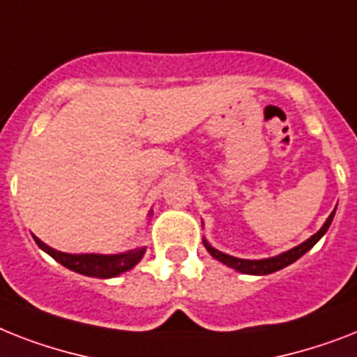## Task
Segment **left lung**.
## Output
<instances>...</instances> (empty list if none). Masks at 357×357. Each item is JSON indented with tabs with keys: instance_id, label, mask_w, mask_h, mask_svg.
I'll use <instances>...</instances> for the list:
<instances>
[{
	"instance_id": "left-lung-1",
	"label": "left lung",
	"mask_w": 357,
	"mask_h": 357,
	"mask_svg": "<svg viewBox=\"0 0 357 357\" xmlns=\"http://www.w3.org/2000/svg\"><path fill=\"white\" fill-rule=\"evenodd\" d=\"M334 214L335 211L328 216V220L324 222L323 227L317 231V233L312 236V238H308L306 242H303L301 245H297V248L289 249V251H286V253L279 255V257H273V259H264V260H244V259H234V257H229V255L222 253V251H218V249L211 248V245L207 244L204 240L205 248H207V251L211 255H213L214 259L220 260L222 264H225V266H229V268L236 269V271H240V273H245V275H269V273H275V271H279V269L286 268V266H289V264H294L295 260L301 259L306 251H310V249L314 248L317 242H319V238L323 236L326 231H328L330 224H332V220H334Z\"/></svg>"
}]
</instances>
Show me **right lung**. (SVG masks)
<instances>
[{"mask_svg": "<svg viewBox=\"0 0 357 357\" xmlns=\"http://www.w3.org/2000/svg\"><path fill=\"white\" fill-rule=\"evenodd\" d=\"M38 248L43 249L45 253L51 255L56 262H60L63 268L77 271L80 275H88V277H95V279H112L117 275L124 273L132 269L139 260L143 259L144 248H137L133 251L123 255H69L60 253L56 249L49 248L43 242L34 236Z\"/></svg>", "mask_w": 357, "mask_h": 357, "instance_id": "1", "label": "right lung"}]
</instances>
